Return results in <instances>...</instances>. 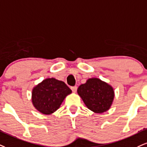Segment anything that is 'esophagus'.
<instances>
[{
	"label": "esophagus",
	"instance_id": "esophagus-1",
	"mask_svg": "<svg viewBox=\"0 0 147 147\" xmlns=\"http://www.w3.org/2000/svg\"><path fill=\"white\" fill-rule=\"evenodd\" d=\"M71 90L73 92H77V86H73V87H71Z\"/></svg>",
	"mask_w": 147,
	"mask_h": 147
}]
</instances>
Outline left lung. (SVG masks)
I'll return each instance as SVG.
<instances>
[{
    "instance_id": "left-lung-1",
    "label": "left lung",
    "mask_w": 147,
    "mask_h": 147,
    "mask_svg": "<svg viewBox=\"0 0 147 147\" xmlns=\"http://www.w3.org/2000/svg\"><path fill=\"white\" fill-rule=\"evenodd\" d=\"M77 94L86 107L93 112L102 114L109 110L114 98V88L98 78L88 79L77 89Z\"/></svg>"
}]
</instances>
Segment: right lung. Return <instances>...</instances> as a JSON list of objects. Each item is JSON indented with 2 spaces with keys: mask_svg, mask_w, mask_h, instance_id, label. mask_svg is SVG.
<instances>
[{
  "mask_svg": "<svg viewBox=\"0 0 147 147\" xmlns=\"http://www.w3.org/2000/svg\"><path fill=\"white\" fill-rule=\"evenodd\" d=\"M71 93L63 81L47 78L33 88L31 101L38 112L51 115L59 108L65 98Z\"/></svg>",
  "mask_w": 147,
  "mask_h": 147,
  "instance_id": "add662e5",
  "label": "right lung"
}]
</instances>
